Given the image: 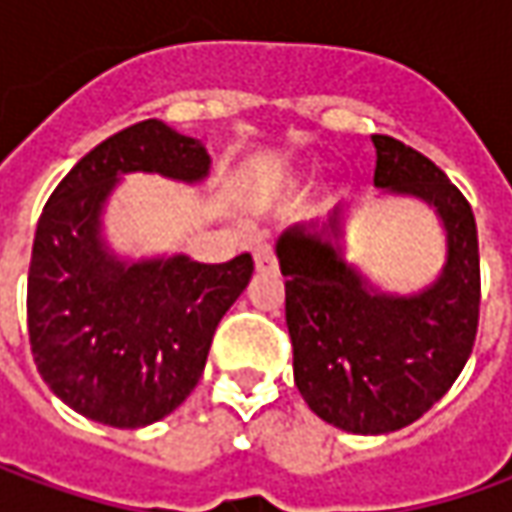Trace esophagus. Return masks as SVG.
Returning <instances> with one entry per match:
<instances>
[{
    "mask_svg": "<svg viewBox=\"0 0 512 512\" xmlns=\"http://www.w3.org/2000/svg\"><path fill=\"white\" fill-rule=\"evenodd\" d=\"M253 259H256V270H259V273H276V267H279L276 253L270 250V245L256 247V250H253Z\"/></svg>",
    "mask_w": 512,
    "mask_h": 512,
    "instance_id": "esophagus-1",
    "label": "esophagus"
}]
</instances>
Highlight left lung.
<instances>
[{
  "mask_svg": "<svg viewBox=\"0 0 512 512\" xmlns=\"http://www.w3.org/2000/svg\"><path fill=\"white\" fill-rule=\"evenodd\" d=\"M373 145V185L436 210L442 273L419 293H384L344 259L342 207L276 242L293 382L319 419L359 436L402 430L442 399L473 353L482 302L479 233L462 190L399 139Z\"/></svg>",
  "mask_w": 512,
  "mask_h": 512,
  "instance_id": "8db88e82",
  "label": "left lung"
}]
</instances>
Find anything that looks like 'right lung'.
<instances>
[{"label": "right lung", "mask_w": 512, "mask_h": 512, "mask_svg": "<svg viewBox=\"0 0 512 512\" xmlns=\"http://www.w3.org/2000/svg\"><path fill=\"white\" fill-rule=\"evenodd\" d=\"M159 173L205 182L210 156L159 119L113 133L82 156L39 216L28 273V336L50 390L110 427H148L196 387L213 333L253 276L242 253L202 265L185 253L125 259L102 236L119 179Z\"/></svg>", "instance_id": "obj_1"}]
</instances>
